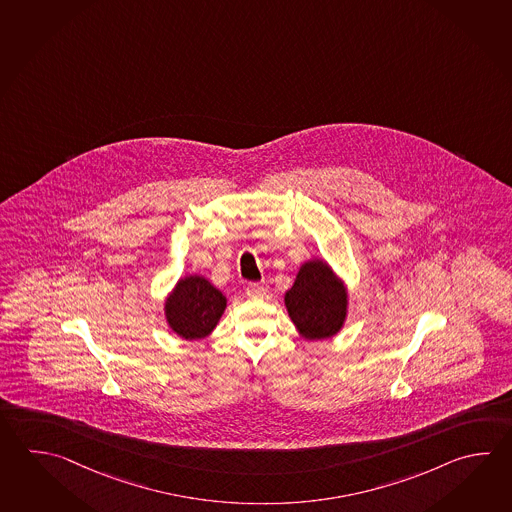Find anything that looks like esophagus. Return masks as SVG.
Wrapping results in <instances>:
<instances>
[{
    "instance_id": "1",
    "label": "esophagus",
    "mask_w": 512,
    "mask_h": 512,
    "mask_svg": "<svg viewBox=\"0 0 512 512\" xmlns=\"http://www.w3.org/2000/svg\"><path fill=\"white\" fill-rule=\"evenodd\" d=\"M246 295L248 297H264L266 295V288H264V284H261V282H248Z\"/></svg>"
}]
</instances>
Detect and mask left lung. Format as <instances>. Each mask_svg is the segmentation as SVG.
<instances>
[{
  "label": "left lung",
  "mask_w": 512,
  "mask_h": 512,
  "mask_svg": "<svg viewBox=\"0 0 512 512\" xmlns=\"http://www.w3.org/2000/svg\"><path fill=\"white\" fill-rule=\"evenodd\" d=\"M288 315L308 341L334 337L346 321L348 292L334 270L312 259L299 268L292 288L284 295Z\"/></svg>",
  "instance_id": "left-lung-1"
}]
</instances>
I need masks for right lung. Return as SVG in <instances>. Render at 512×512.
Returning a JSON list of instances; mask_svg holds the SVG:
<instances>
[{
  "mask_svg": "<svg viewBox=\"0 0 512 512\" xmlns=\"http://www.w3.org/2000/svg\"><path fill=\"white\" fill-rule=\"evenodd\" d=\"M224 310L226 297L202 275L180 279L164 304L169 328L188 341L208 337Z\"/></svg>",
  "mask_w": 512,
  "mask_h": 512,
  "instance_id": "add662e5",
  "label": "right lung"
}]
</instances>
